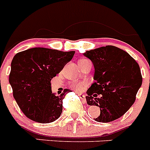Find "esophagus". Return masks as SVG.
Here are the masks:
<instances>
[{
    "label": "esophagus",
    "mask_w": 150,
    "mask_h": 150,
    "mask_svg": "<svg viewBox=\"0 0 150 150\" xmlns=\"http://www.w3.org/2000/svg\"><path fill=\"white\" fill-rule=\"evenodd\" d=\"M77 94L79 95V98L82 99V100L83 101V103H86V95H83V94H79V93H77Z\"/></svg>",
    "instance_id": "obj_1"
}]
</instances>
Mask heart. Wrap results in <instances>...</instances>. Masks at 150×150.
<instances>
[{"instance_id":"1","label":"heart","mask_w":150,"mask_h":150,"mask_svg":"<svg viewBox=\"0 0 150 150\" xmlns=\"http://www.w3.org/2000/svg\"><path fill=\"white\" fill-rule=\"evenodd\" d=\"M89 62L88 60H86V59H83V60H80L79 62V66L83 65V64H85L86 62ZM86 86V82H72V83L70 84V87L73 89L76 90V91H80L85 88V86Z\"/></svg>"}]
</instances>
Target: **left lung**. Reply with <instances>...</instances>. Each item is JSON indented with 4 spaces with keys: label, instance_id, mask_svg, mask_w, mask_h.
Returning <instances> with one entry per match:
<instances>
[{
    "label": "left lung",
    "instance_id": "1",
    "mask_svg": "<svg viewBox=\"0 0 150 150\" xmlns=\"http://www.w3.org/2000/svg\"><path fill=\"white\" fill-rule=\"evenodd\" d=\"M83 55L92 62L95 83L87 90V104L100 107L95 120L114 121L133 105L142 85V75L137 62L128 52L113 46H102ZM97 93L100 98H97Z\"/></svg>",
    "mask_w": 150,
    "mask_h": 150
}]
</instances>
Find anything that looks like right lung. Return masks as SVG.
<instances>
[{"label": "right lung", "mask_w": 150, "mask_h": 150, "mask_svg": "<svg viewBox=\"0 0 150 150\" xmlns=\"http://www.w3.org/2000/svg\"><path fill=\"white\" fill-rule=\"evenodd\" d=\"M74 53L36 47L13 57L9 82L16 101L28 119L50 123L61 116L63 99L71 90L64 89L60 95H55L52 93L51 79L73 59Z\"/></svg>", "instance_id": "right-lung-1"}]
</instances>
